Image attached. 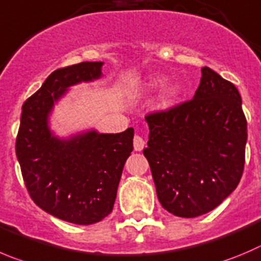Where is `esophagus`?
Returning a JSON list of instances; mask_svg holds the SVG:
<instances>
[{"label":"esophagus","instance_id":"34e87169","mask_svg":"<svg viewBox=\"0 0 261 261\" xmlns=\"http://www.w3.org/2000/svg\"><path fill=\"white\" fill-rule=\"evenodd\" d=\"M146 142L141 136L136 135L135 138H133V147H135L136 151H142L143 147H145Z\"/></svg>","mask_w":261,"mask_h":261}]
</instances>
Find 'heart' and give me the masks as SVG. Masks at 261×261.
<instances>
[{
	"instance_id": "b5f03b06",
	"label": "heart",
	"mask_w": 261,
	"mask_h": 261,
	"mask_svg": "<svg viewBox=\"0 0 261 261\" xmlns=\"http://www.w3.org/2000/svg\"><path fill=\"white\" fill-rule=\"evenodd\" d=\"M160 84H161V81H159V79H153V81H151L150 83H148V86L152 87L153 88V87H158V86H160ZM179 93H180V89L178 86L169 87V88L165 91V93H164V97H163L164 105L168 106V105H170V103L174 102L175 98L179 96Z\"/></svg>"
}]
</instances>
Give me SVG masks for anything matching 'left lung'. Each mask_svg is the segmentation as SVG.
Masks as SVG:
<instances>
[{
    "label": "left lung",
    "mask_w": 261,
    "mask_h": 261,
    "mask_svg": "<svg viewBox=\"0 0 261 261\" xmlns=\"http://www.w3.org/2000/svg\"><path fill=\"white\" fill-rule=\"evenodd\" d=\"M192 100L146 115L143 155L161 206L182 218L212 212L240 183L247 121L240 92L205 66Z\"/></svg>",
    "instance_id": "8db88e82"
}]
</instances>
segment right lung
Wrapping results in <instances>:
<instances>
[{"instance_id": "add662e5", "label": "right lung", "mask_w": 261, "mask_h": 261, "mask_svg": "<svg viewBox=\"0 0 261 261\" xmlns=\"http://www.w3.org/2000/svg\"><path fill=\"white\" fill-rule=\"evenodd\" d=\"M100 61L55 70L24 102L16 158L32 200L42 210L79 225L113 212L124 164L133 150V128L103 135L96 130L68 140L52 135L48 115L69 87L101 78Z\"/></svg>"}]
</instances>
